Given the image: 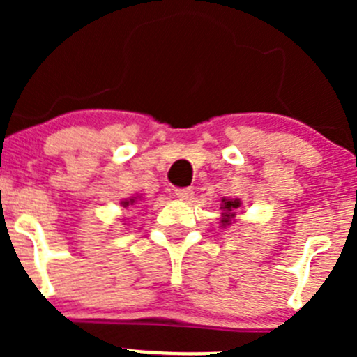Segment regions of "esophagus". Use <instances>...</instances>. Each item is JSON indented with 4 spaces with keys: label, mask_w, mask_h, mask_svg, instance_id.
I'll list each match as a JSON object with an SVG mask.
<instances>
[{
    "label": "esophagus",
    "mask_w": 357,
    "mask_h": 357,
    "mask_svg": "<svg viewBox=\"0 0 357 357\" xmlns=\"http://www.w3.org/2000/svg\"><path fill=\"white\" fill-rule=\"evenodd\" d=\"M174 195L178 197L179 200L190 202L193 199V195H195V193H193L192 188H178V190H174Z\"/></svg>",
    "instance_id": "1"
}]
</instances>
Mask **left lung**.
Wrapping results in <instances>:
<instances>
[{
	"label": "left lung",
	"mask_w": 357,
	"mask_h": 357,
	"mask_svg": "<svg viewBox=\"0 0 357 357\" xmlns=\"http://www.w3.org/2000/svg\"><path fill=\"white\" fill-rule=\"evenodd\" d=\"M242 207V200L240 199H222L221 200V222L222 226H229L236 218V211Z\"/></svg>",
	"instance_id": "8db88e82"
}]
</instances>
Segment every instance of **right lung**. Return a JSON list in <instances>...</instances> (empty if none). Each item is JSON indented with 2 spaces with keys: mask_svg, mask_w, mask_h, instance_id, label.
Masks as SVG:
<instances>
[{
  "mask_svg": "<svg viewBox=\"0 0 357 357\" xmlns=\"http://www.w3.org/2000/svg\"><path fill=\"white\" fill-rule=\"evenodd\" d=\"M136 202V197H132V199L129 200H122V207H128V205H132Z\"/></svg>",
  "mask_w": 357,
  "mask_h": 357,
  "instance_id": "1",
  "label": "right lung"
}]
</instances>
